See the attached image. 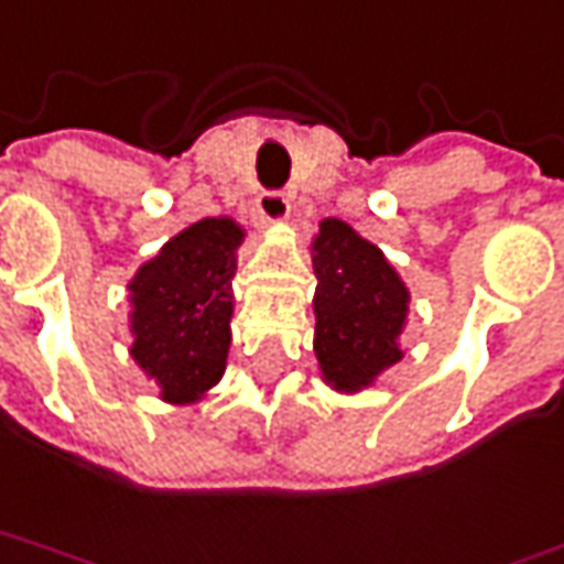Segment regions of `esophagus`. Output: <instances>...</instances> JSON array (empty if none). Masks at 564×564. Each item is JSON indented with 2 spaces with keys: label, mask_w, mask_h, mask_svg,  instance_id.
Wrapping results in <instances>:
<instances>
[{
  "label": "esophagus",
  "mask_w": 564,
  "mask_h": 564,
  "mask_svg": "<svg viewBox=\"0 0 564 564\" xmlns=\"http://www.w3.org/2000/svg\"><path fill=\"white\" fill-rule=\"evenodd\" d=\"M291 204L282 192H260L257 195V217L263 223H282L289 220Z\"/></svg>",
  "instance_id": "34e87169"
}]
</instances>
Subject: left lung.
Segmentation results:
<instances>
[{
  "label": "left lung",
  "instance_id": "1",
  "mask_svg": "<svg viewBox=\"0 0 564 564\" xmlns=\"http://www.w3.org/2000/svg\"><path fill=\"white\" fill-rule=\"evenodd\" d=\"M313 350L323 379L335 391L357 394L403 360L400 332L410 291L372 241L335 217L319 223L313 238Z\"/></svg>",
  "mask_w": 564,
  "mask_h": 564
}]
</instances>
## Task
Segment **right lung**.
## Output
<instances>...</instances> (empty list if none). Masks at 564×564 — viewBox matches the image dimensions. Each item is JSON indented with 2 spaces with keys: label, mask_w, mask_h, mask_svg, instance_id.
<instances>
[{
  "label": "right lung",
  "mask_w": 564,
  "mask_h": 564,
  "mask_svg": "<svg viewBox=\"0 0 564 564\" xmlns=\"http://www.w3.org/2000/svg\"><path fill=\"white\" fill-rule=\"evenodd\" d=\"M241 238L245 229L229 217L192 223L127 285L132 360L167 403H195L223 379Z\"/></svg>",
  "instance_id": "add662e5"
}]
</instances>
